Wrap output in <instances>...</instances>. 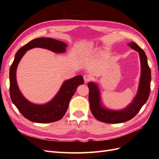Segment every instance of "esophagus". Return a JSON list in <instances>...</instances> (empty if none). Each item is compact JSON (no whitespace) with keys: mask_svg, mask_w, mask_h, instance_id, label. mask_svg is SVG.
I'll list each match as a JSON object with an SVG mask.
<instances>
[{"mask_svg":"<svg viewBox=\"0 0 159 159\" xmlns=\"http://www.w3.org/2000/svg\"><path fill=\"white\" fill-rule=\"evenodd\" d=\"M84 81L85 82H88V81H90L91 80V77L90 75H88V74H86L84 76Z\"/></svg>","mask_w":159,"mask_h":159,"instance_id":"34e87169","label":"esophagus"}]
</instances>
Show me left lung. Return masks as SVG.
<instances>
[{
    "instance_id": "1",
    "label": "left lung",
    "mask_w": 159,
    "mask_h": 159,
    "mask_svg": "<svg viewBox=\"0 0 159 159\" xmlns=\"http://www.w3.org/2000/svg\"><path fill=\"white\" fill-rule=\"evenodd\" d=\"M128 46L139 52L141 68L137 93L131 103L125 108L121 110L109 109L103 106L98 84L91 81L88 84L89 89V101L91 111L95 119L102 122L120 123L129 121L138 113L149 97L151 91V72L148 65L145 52L133 42L129 43Z\"/></svg>"
}]
</instances>
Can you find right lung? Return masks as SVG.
Segmentation results:
<instances>
[{"instance_id":"add662e5","label":"right lung","mask_w":159,"mask_h":159,"mask_svg":"<svg viewBox=\"0 0 159 159\" xmlns=\"http://www.w3.org/2000/svg\"><path fill=\"white\" fill-rule=\"evenodd\" d=\"M67 46L68 45L63 42L50 38H39L31 40L16 52L9 71L11 98L19 111L30 121L48 123L60 120L68 109L70 101L77 88L84 84V81L81 75L66 80L55 97L49 102L42 105L35 104L24 97L19 89L16 81V69L19 62L26 51L34 48H42L60 54L66 51Z\"/></svg>"}]
</instances>
